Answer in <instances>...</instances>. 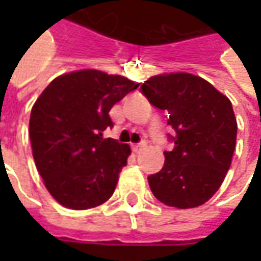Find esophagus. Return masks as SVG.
I'll use <instances>...</instances> for the list:
<instances>
[{
  "label": "esophagus",
  "mask_w": 261,
  "mask_h": 261,
  "mask_svg": "<svg viewBox=\"0 0 261 261\" xmlns=\"http://www.w3.org/2000/svg\"><path fill=\"white\" fill-rule=\"evenodd\" d=\"M146 144L145 142H141V144H136V145H132V151L135 152V154H139L142 149H145Z\"/></svg>",
  "instance_id": "esophagus-1"
}]
</instances>
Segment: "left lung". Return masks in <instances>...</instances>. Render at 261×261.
Instances as JSON below:
<instances>
[{
  "label": "left lung",
  "mask_w": 261,
  "mask_h": 261,
  "mask_svg": "<svg viewBox=\"0 0 261 261\" xmlns=\"http://www.w3.org/2000/svg\"><path fill=\"white\" fill-rule=\"evenodd\" d=\"M141 93L168 113L174 142L164 167L148 177L160 202L178 209L203 205L215 195L231 167L237 120L228 97L200 76L177 72L149 78Z\"/></svg>",
  "instance_id": "1"
}]
</instances>
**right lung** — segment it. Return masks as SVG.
<instances>
[{"label":"right lung","instance_id":"1","mask_svg":"<svg viewBox=\"0 0 261 261\" xmlns=\"http://www.w3.org/2000/svg\"><path fill=\"white\" fill-rule=\"evenodd\" d=\"M139 87L120 75L83 69L55 78L36 100L29 135L46 189L62 206L90 209L113 195L130 148L103 138L109 112Z\"/></svg>","mask_w":261,"mask_h":261}]
</instances>
